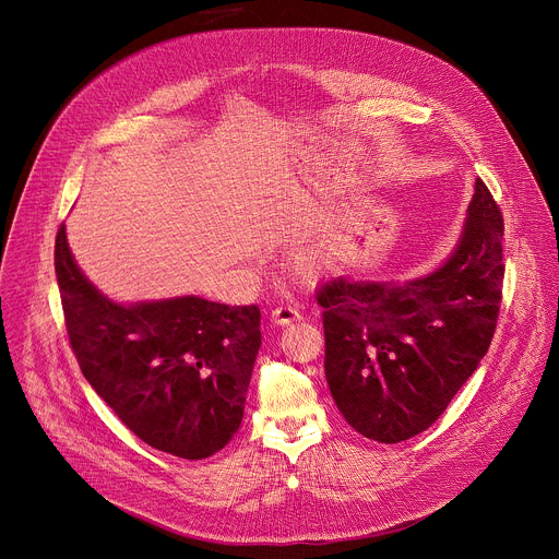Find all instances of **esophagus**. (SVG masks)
<instances>
[{
	"instance_id": "34e87169",
	"label": "esophagus",
	"mask_w": 559,
	"mask_h": 559,
	"mask_svg": "<svg viewBox=\"0 0 559 559\" xmlns=\"http://www.w3.org/2000/svg\"><path fill=\"white\" fill-rule=\"evenodd\" d=\"M300 321V311L292 305H278L272 309V323L274 325H289Z\"/></svg>"
}]
</instances>
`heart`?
Returning <instances> with one entry per match:
<instances>
[{"mask_svg":"<svg viewBox=\"0 0 559 559\" xmlns=\"http://www.w3.org/2000/svg\"><path fill=\"white\" fill-rule=\"evenodd\" d=\"M305 265H307V267H309V265H311V261H305Z\"/></svg>","mask_w":559,"mask_h":559,"instance_id":"heart-1","label":"heart"}]
</instances>
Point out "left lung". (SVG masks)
Returning a JSON list of instances; mask_svg holds the SVG:
<instances>
[{
  "mask_svg": "<svg viewBox=\"0 0 559 559\" xmlns=\"http://www.w3.org/2000/svg\"><path fill=\"white\" fill-rule=\"evenodd\" d=\"M502 234L500 205L477 179L442 267L403 285L338 276L318 289L328 384L358 433L384 444L418 436L480 365L502 302Z\"/></svg>",
  "mask_w": 559,
  "mask_h": 559,
  "instance_id": "obj_1",
  "label": "left lung"
}]
</instances>
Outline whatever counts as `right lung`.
<instances>
[{
	"instance_id": "1",
	"label": "right lung",
	"mask_w": 559,
	"mask_h": 559,
	"mask_svg": "<svg viewBox=\"0 0 559 559\" xmlns=\"http://www.w3.org/2000/svg\"><path fill=\"white\" fill-rule=\"evenodd\" d=\"M55 274L76 362L119 420L177 457L221 451L243 420L261 347L259 305L199 296L117 305L76 267L63 223Z\"/></svg>"
}]
</instances>
